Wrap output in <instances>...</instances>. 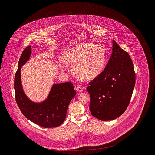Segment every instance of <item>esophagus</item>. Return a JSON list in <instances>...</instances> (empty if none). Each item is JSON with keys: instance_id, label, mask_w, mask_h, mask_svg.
Wrapping results in <instances>:
<instances>
[{"instance_id": "esophagus-1", "label": "esophagus", "mask_w": 155, "mask_h": 155, "mask_svg": "<svg viewBox=\"0 0 155 155\" xmlns=\"http://www.w3.org/2000/svg\"><path fill=\"white\" fill-rule=\"evenodd\" d=\"M76 91L79 92H81L84 91V88L82 86H78L76 87Z\"/></svg>"}]
</instances>
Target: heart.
Segmentation results:
<instances>
[{
    "label": "heart",
    "instance_id": "b5f03b06",
    "mask_svg": "<svg viewBox=\"0 0 155 155\" xmlns=\"http://www.w3.org/2000/svg\"><path fill=\"white\" fill-rule=\"evenodd\" d=\"M64 61L73 65V71L76 77L91 80L103 71L106 63V52L101 45L84 42L67 51Z\"/></svg>",
    "mask_w": 155,
    "mask_h": 155
}]
</instances>
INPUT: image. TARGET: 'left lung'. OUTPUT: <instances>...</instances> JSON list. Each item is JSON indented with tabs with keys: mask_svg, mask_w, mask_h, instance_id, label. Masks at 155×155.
<instances>
[{
	"mask_svg": "<svg viewBox=\"0 0 155 155\" xmlns=\"http://www.w3.org/2000/svg\"><path fill=\"white\" fill-rule=\"evenodd\" d=\"M135 84L133 61L129 54L113 40L107 64L87 88L92 115L103 121L119 117L129 105Z\"/></svg>",
	"mask_w": 155,
	"mask_h": 155,
	"instance_id": "1",
	"label": "left lung"
}]
</instances>
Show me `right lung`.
<instances>
[{"mask_svg":"<svg viewBox=\"0 0 155 155\" xmlns=\"http://www.w3.org/2000/svg\"><path fill=\"white\" fill-rule=\"evenodd\" d=\"M31 47L23 51L15 75L16 101L23 115L32 122L44 128L57 127L64 121L68 104L76 92L71 82L55 84L44 101L37 103L31 100L24 91L21 78V67L30 58Z\"/></svg>","mask_w":155,"mask_h":155,"instance_id":"right-lung-1","label":"right lung"}]
</instances>
